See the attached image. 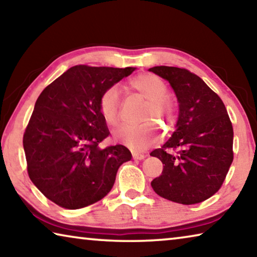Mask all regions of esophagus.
Returning a JSON list of instances; mask_svg holds the SVG:
<instances>
[{
    "instance_id": "34e87169",
    "label": "esophagus",
    "mask_w": 257,
    "mask_h": 257,
    "mask_svg": "<svg viewBox=\"0 0 257 257\" xmlns=\"http://www.w3.org/2000/svg\"><path fill=\"white\" fill-rule=\"evenodd\" d=\"M133 159L134 160H144L145 155L141 153H133Z\"/></svg>"
}]
</instances>
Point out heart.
Wrapping results in <instances>:
<instances>
[{
    "mask_svg": "<svg viewBox=\"0 0 257 257\" xmlns=\"http://www.w3.org/2000/svg\"><path fill=\"white\" fill-rule=\"evenodd\" d=\"M133 89L149 99L144 114L145 119L159 118L167 127H172L177 120V104L168 95V86L158 76L141 73L129 80ZM120 90L116 86L106 88L99 96L98 107L104 120L108 124H115L119 120ZM159 133L153 121L139 124H122L114 130V139L134 151H142L159 141Z\"/></svg>",
    "mask_w": 257,
    "mask_h": 257,
    "instance_id": "obj_1",
    "label": "heart"
}]
</instances>
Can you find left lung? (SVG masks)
<instances>
[{
  "label": "left lung",
  "mask_w": 257,
  "mask_h": 257,
  "mask_svg": "<svg viewBox=\"0 0 257 257\" xmlns=\"http://www.w3.org/2000/svg\"><path fill=\"white\" fill-rule=\"evenodd\" d=\"M170 82L179 103L175 133L151 155L162 175L151 182L161 197L190 205L221 188L233 160V129L222 99L198 76L184 68L153 67Z\"/></svg>",
  "instance_id": "1"
}]
</instances>
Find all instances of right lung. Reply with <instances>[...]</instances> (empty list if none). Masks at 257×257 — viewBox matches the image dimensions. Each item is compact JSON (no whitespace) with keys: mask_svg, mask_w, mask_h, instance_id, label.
<instances>
[{"mask_svg":"<svg viewBox=\"0 0 257 257\" xmlns=\"http://www.w3.org/2000/svg\"><path fill=\"white\" fill-rule=\"evenodd\" d=\"M136 68L79 64L43 90L24 134L30 180L46 198L77 210L112 189L119 167L132 160L123 145L99 147L110 132L98 101Z\"/></svg>","mask_w":257,"mask_h":257,"instance_id":"1","label":"right lung"}]
</instances>
